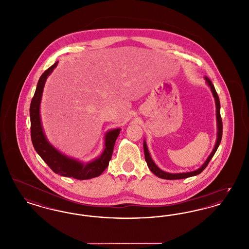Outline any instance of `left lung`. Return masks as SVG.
<instances>
[{
    "label": "left lung",
    "instance_id": "left-lung-1",
    "mask_svg": "<svg viewBox=\"0 0 249 249\" xmlns=\"http://www.w3.org/2000/svg\"><path fill=\"white\" fill-rule=\"evenodd\" d=\"M204 80L206 81L207 85L210 87L212 94L214 98V103H215V115H216V127H217V132H216V142L213 146V151L211 152V154L209 155V157L207 158V160L204 161V163L198 169L192 172H187V173H177V174H172V173H167L162 170H160L158 166L156 165L151 156L149 154L147 145L145 141H143V151H144V159L145 161L147 163L148 168L150 169V171L154 174L155 176H157L158 178H162V179H167V180H175V179H184V178H190V177H194L197 176L199 174H201V172L205 169V167L208 165L209 161L211 160V159L213 158V155L215 153L218 145L220 144L221 142V138H222V120L220 117V102H219V98L218 95L215 91V89L213 87V84L211 82V80L208 77H204Z\"/></svg>",
    "mask_w": 249,
    "mask_h": 249
}]
</instances>
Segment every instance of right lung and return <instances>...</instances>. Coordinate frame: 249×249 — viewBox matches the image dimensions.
<instances>
[{"mask_svg": "<svg viewBox=\"0 0 249 249\" xmlns=\"http://www.w3.org/2000/svg\"><path fill=\"white\" fill-rule=\"evenodd\" d=\"M57 65L58 61L55 62L41 75L36 87V93L34 95L31 103L30 118L32 142L36 152L55 174H58L61 177L72 178L78 180L97 178L102 175V173L107 169L109 164V161L113 154L114 145L119 136L120 129H114L107 131L105 135V149L103 153L99 158L87 163H84L77 160L76 159H72L66 155L62 154L48 142L41 122L40 105L47 78L57 67Z\"/></svg>", "mask_w": 249, "mask_h": 249, "instance_id": "1", "label": "right lung"}]
</instances>
